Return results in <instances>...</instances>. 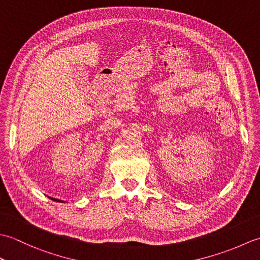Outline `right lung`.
<instances>
[{
    "mask_svg": "<svg viewBox=\"0 0 260 260\" xmlns=\"http://www.w3.org/2000/svg\"><path fill=\"white\" fill-rule=\"evenodd\" d=\"M54 201H59V202H63L62 200H58V199H54Z\"/></svg>",
    "mask_w": 260,
    "mask_h": 260,
    "instance_id": "1",
    "label": "right lung"
}]
</instances>
